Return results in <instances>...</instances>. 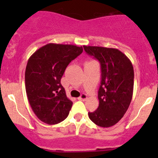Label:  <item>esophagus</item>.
<instances>
[{"label":"esophagus","mask_w":158,"mask_h":158,"mask_svg":"<svg viewBox=\"0 0 158 158\" xmlns=\"http://www.w3.org/2000/svg\"><path fill=\"white\" fill-rule=\"evenodd\" d=\"M78 99L82 100V101H85V100L87 99V95L86 94H82L81 96H79V98H78Z\"/></svg>","instance_id":"1"}]
</instances>
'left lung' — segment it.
Listing matches in <instances>:
<instances>
[{"mask_svg": "<svg viewBox=\"0 0 158 158\" xmlns=\"http://www.w3.org/2000/svg\"><path fill=\"white\" fill-rule=\"evenodd\" d=\"M101 65L99 105L89 117L98 126L109 128L119 122L128 110L133 95L134 69L130 60L114 48L83 46Z\"/></svg>", "mask_w": 158, "mask_h": 158, "instance_id": "left-lung-1", "label": "left lung"}]
</instances>
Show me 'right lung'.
I'll return each instance as SVG.
<instances>
[{
    "label": "right lung",
    "instance_id": "right-lung-1",
    "mask_svg": "<svg viewBox=\"0 0 158 158\" xmlns=\"http://www.w3.org/2000/svg\"><path fill=\"white\" fill-rule=\"evenodd\" d=\"M82 47L49 44L36 51L27 64L25 88L34 114L43 122L56 125L67 118L73 102L66 96L61 78Z\"/></svg>",
    "mask_w": 158,
    "mask_h": 158
}]
</instances>
